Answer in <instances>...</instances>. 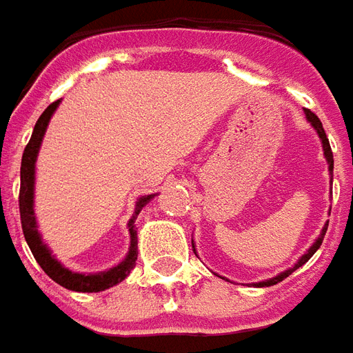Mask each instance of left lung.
<instances>
[{"label":"left lung","instance_id":"1","mask_svg":"<svg viewBox=\"0 0 353 353\" xmlns=\"http://www.w3.org/2000/svg\"><path fill=\"white\" fill-rule=\"evenodd\" d=\"M304 112H306V117H308V121L312 125H314V129H316L317 134H319V139H321V142H323L325 157H327V161H329V169H331V174H332V152H331V144H329V139H327V134H325L323 125H321V121H319V117H317L316 114L312 112V110H304ZM327 226H329V224H325V228H323V232H321V236L317 237L316 243L310 247V251L306 252L304 256H302L301 261H299V264H294V266H292L291 270H287V272H283V274H279V276H276V277H274V279H268V281H261V283H259V285H261V287H270V285L279 283V281H283L285 277L291 276L294 270L301 268L304 262H308L310 259H312V254H314V252H316L317 249H319V245H321V241H323V236H325V232H327ZM192 247H194V245H192Z\"/></svg>","mask_w":353,"mask_h":353}]
</instances>
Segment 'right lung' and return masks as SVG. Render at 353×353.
Here are the masks:
<instances>
[{"instance_id": "right-lung-1", "label": "right lung", "mask_w": 353, "mask_h": 353, "mask_svg": "<svg viewBox=\"0 0 353 353\" xmlns=\"http://www.w3.org/2000/svg\"><path fill=\"white\" fill-rule=\"evenodd\" d=\"M61 101H54L52 104L47 106L43 114L37 119L36 127H34V132H32V139L26 144L24 148V154H22V163H21V192H19V209H21V224L22 232H24V239L28 243L30 251L34 254V259L37 261V264L41 266L47 276L51 277L52 281H57L59 285H62L64 289H70V291H79V292H99L108 289L112 285L123 281L125 277L131 274V270L134 268V262H137V232H134V226H132L131 221V249H129V254L119 266L108 270V272H102V274H74L70 270L62 268L59 262L54 261L51 256V252L47 251V247L41 243V237L37 234L36 230V216H34V165H36L37 152H39V144H41V139H43L45 129L49 125V119H51L52 112L57 110ZM152 196L141 197V201L137 203V214L141 212V209L144 205L148 203Z\"/></svg>"}]
</instances>
